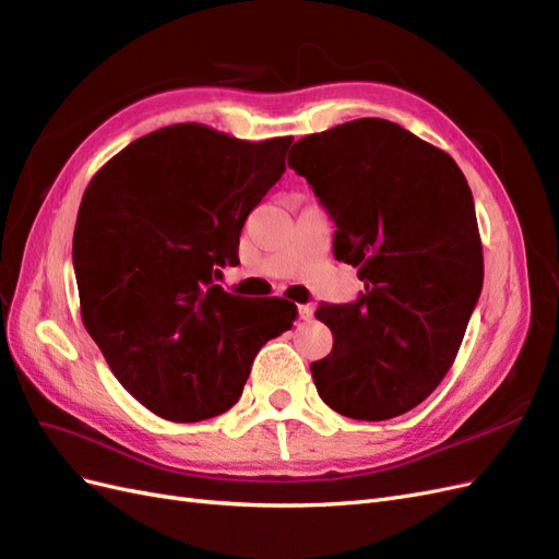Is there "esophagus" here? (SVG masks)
I'll use <instances>...</instances> for the list:
<instances>
[{
  "mask_svg": "<svg viewBox=\"0 0 559 559\" xmlns=\"http://www.w3.org/2000/svg\"><path fill=\"white\" fill-rule=\"evenodd\" d=\"M298 314H300V319H312V314H314L312 302H308V306H298Z\"/></svg>",
  "mask_w": 559,
  "mask_h": 559,
  "instance_id": "1",
  "label": "esophagus"
}]
</instances>
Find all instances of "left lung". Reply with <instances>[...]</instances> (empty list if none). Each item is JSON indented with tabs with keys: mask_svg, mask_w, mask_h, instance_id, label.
<instances>
[{
	"mask_svg": "<svg viewBox=\"0 0 559 559\" xmlns=\"http://www.w3.org/2000/svg\"><path fill=\"white\" fill-rule=\"evenodd\" d=\"M335 224L333 257L359 267L364 292L319 306L333 333L310 366L329 408L380 421L441 384L483 292L473 195L445 151L384 118L308 134L289 151Z\"/></svg>",
	"mask_w": 559,
	"mask_h": 559,
	"instance_id": "8db88e82",
	"label": "left lung"
}]
</instances>
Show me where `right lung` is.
I'll list each match as a JSON object with an SVG mask.
<instances>
[{"label":"right lung","mask_w":559,"mask_h":559,"mask_svg":"<svg viewBox=\"0 0 559 559\" xmlns=\"http://www.w3.org/2000/svg\"><path fill=\"white\" fill-rule=\"evenodd\" d=\"M292 142L167 126L118 151L83 193L72 245L83 326L163 419L233 408L259 349L294 326V302L216 284L240 263L242 226L284 175Z\"/></svg>","instance_id":"right-lung-1"}]
</instances>
